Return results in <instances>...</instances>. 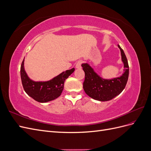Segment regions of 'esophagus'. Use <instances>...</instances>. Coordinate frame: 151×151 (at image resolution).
Here are the masks:
<instances>
[{"label":"esophagus","instance_id":"obj_1","mask_svg":"<svg viewBox=\"0 0 151 151\" xmlns=\"http://www.w3.org/2000/svg\"><path fill=\"white\" fill-rule=\"evenodd\" d=\"M81 63H82V62H81V61H78L77 62V63H76V68H81Z\"/></svg>","mask_w":151,"mask_h":151}]
</instances>
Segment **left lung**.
Instances as JSON below:
<instances>
[{"instance_id":"left-lung-1","label":"left lung","mask_w":151,"mask_h":151,"mask_svg":"<svg viewBox=\"0 0 151 151\" xmlns=\"http://www.w3.org/2000/svg\"><path fill=\"white\" fill-rule=\"evenodd\" d=\"M122 55V60L124 64V73L122 76L111 79H104L96 73L88 63L81 65L85 73L83 88L89 97L100 101H109L119 95L125 88L129 74V63L125 54L118 45Z\"/></svg>"}]
</instances>
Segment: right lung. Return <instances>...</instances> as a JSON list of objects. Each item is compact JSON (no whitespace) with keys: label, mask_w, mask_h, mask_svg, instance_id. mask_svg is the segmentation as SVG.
<instances>
[{"label":"right lung","mask_w":151,"mask_h":151,"mask_svg":"<svg viewBox=\"0 0 151 151\" xmlns=\"http://www.w3.org/2000/svg\"><path fill=\"white\" fill-rule=\"evenodd\" d=\"M75 70L74 68L63 72L52 80L35 82L31 80L24 68V60L21 65V78L25 92L35 101L46 103L57 98L61 95L64 82Z\"/></svg>","instance_id":"1"}]
</instances>
